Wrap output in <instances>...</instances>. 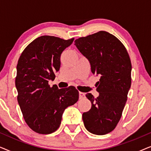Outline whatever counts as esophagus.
I'll return each mask as SVG.
<instances>
[{
	"instance_id": "esophagus-1",
	"label": "esophagus",
	"mask_w": 151,
	"mask_h": 151,
	"mask_svg": "<svg viewBox=\"0 0 151 151\" xmlns=\"http://www.w3.org/2000/svg\"><path fill=\"white\" fill-rule=\"evenodd\" d=\"M84 96H85V95H84V93L82 92H79V98L80 99H82L84 98Z\"/></svg>"
}]
</instances>
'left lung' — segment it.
I'll return each mask as SVG.
<instances>
[{
	"label": "left lung",
	"mask_w": 151,
	"mask_h": 151,
	"mask_svg": "<svg viewBox=\"0 0 151 151\" xmlns=\"http://www.w3.org/2000/svg\"><path fill=\"white\" fill-rule=\"evenodd\" d=\"M75 45L90 62L92 73L100 76L99 96L86 94L91 108L82 114L84 127L95 135H105L115 129L122 115L131 85V59L121 41L104 31L76 39Z\"/></svg>",
	"instance_id": "1"
}]
</instances>
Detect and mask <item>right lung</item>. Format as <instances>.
<instances>
[{"label": "right lung", "instance_id": "obj_1", "mask_svg": "<svg viewBox=\"0 0 151 151\" xmlns=\"http://www.w3.org/2000/svg\"><path fill=\"white\" fill-rule=\"evenodd\" d=\"M73 40L38 37L27 46L18 59L15 80L17 100L27 124L37 133L46 135L56 131L65 109L79 98V92L73 86L58 88L49 84L60 67L62 53Z\"/></svg>", "mask_w": 151, "mask_h": 151}]
</instances>
